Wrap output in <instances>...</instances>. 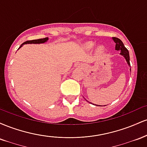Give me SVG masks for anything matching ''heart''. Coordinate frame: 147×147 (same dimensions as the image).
<instances>
[{"label":"heart","mask_w":147,"mask_h":147,"mask_svg":"<svg viewBox=\"0 0 147 147\" xmlns=\"http://www.w3.org/2000/svg\"><path fill=\"white\" fill-rule=\"evenodd\" d=\"M95 45V43L94 42H88V43H86V48L91 49L93 48L94 46ZM97 52H99V53H102V52H104V47L103 45H99L97 48Z\"/></svg>","instance_id":"1"}]
</instances>
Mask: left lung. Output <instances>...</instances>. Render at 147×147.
<instances>
[{"label":"left lung","instance_id":"8db88e82","mask_svg":"<svg viewBox=\"0 0 147 147\" xmlns=\"http://www.w3.org/2000/svg\"><path fill=\"white\" fill-rule=\"evenodd\" d=\"M112 39L113 40V41L115 43V50H119L120 51V53L119 55H121L125 58V59L127 62L129 66H131V64H130V57H129V50H127L124 46L123 42L121 41L119 38H116V37H113ZM97 106V105H96ZM99 106H102L99 105Z\"/></svg>","mask_w":147,"mask_h":147}]
</instances>
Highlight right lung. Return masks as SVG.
<instances>
[{
  "mask_svg": "<svg viewBox=\"0 0 147 147\" xmlns=\"http://www.w3.org/2000/svg\"><path fill=\"white\" fill-rule=\"evenodd\" d=\"M48 41V37H46V38H40V39H36V40H32V41H25L23 44L21 45V46L18 48V49H20L23 46V45L25 44H41V43H46L47 41Z\"/></svg>",
  "mask_w": 147,
  "mask_h": 147,
  "instance_id": "add662e5",
  "label": "right lung"
}]
</instances>
